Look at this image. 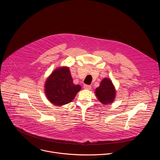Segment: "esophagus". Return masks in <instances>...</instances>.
Listing matches in <instances>:
<instances>
[{"mask_svg":"<svg viewBox=\"0 0 160 160\" xmlns=\"http://www.w3.org/2000/svg\"><path fill=\"white\" fill-rule=\"evenodd\" d=\"M83 88L86 90H91V86L90 85H83Z\"/></svg>","mask_w":160,"mask_h":160,"instance_id":"34e87169","label":"esophagus"}]
</instances>
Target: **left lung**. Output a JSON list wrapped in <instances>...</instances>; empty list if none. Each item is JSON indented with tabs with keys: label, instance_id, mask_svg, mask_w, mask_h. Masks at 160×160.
<instances>
[{
	"label": "left lung",
	"instance_id": "8db88e82",
	"mask_svg": "<svg viewBox=\"0 0 160 160\" xmlns=\"http://www.w3.org/2000/svg\"><path fill=\"white\" fill-rule=\"evenodd\" d=\"M95 94L102 104H110L115 99L116 89L109 78H104L99 86L96 88Z\"/></svg>",
	"mask_w": 160,
	"mask_h": 160
}]
</instances>
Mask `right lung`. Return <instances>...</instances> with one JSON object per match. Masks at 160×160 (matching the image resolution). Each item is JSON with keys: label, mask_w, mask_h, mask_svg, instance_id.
Listing matches in <instances>:
<instances>
[{"label": "right lung", "mask_w": 160, "mask_h": 160, "mask_svg": "<svg viewBox=\"0 0 160 160\" xmlns=\"http://www.w3.org/2000/svg\"><path fill=\"white\" fill-rule=\"evenodd\" d=\"M44 88L49 101L60 106L72 102L82 87L73 83L69 67L62 66L56 68L48 77Z\"/></svg>", "instance_id": "1"}]
</instances>
